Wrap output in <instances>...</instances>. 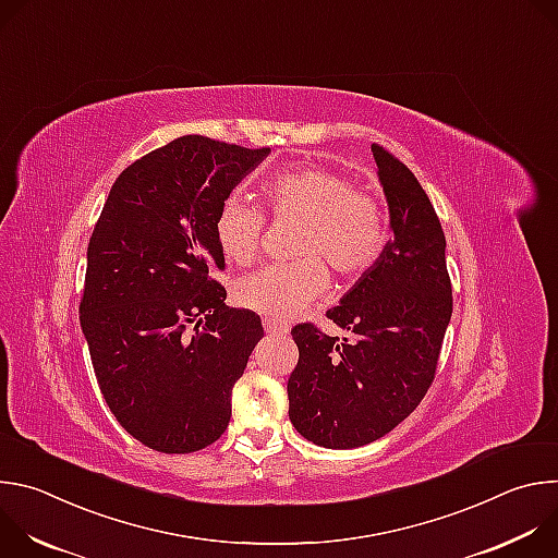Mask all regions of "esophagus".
Segmentation results:
<instances>
[{
  "mask_svg": "<svg viewBox=\"0 0 558 558\" xmlns=\"http://www.w3.org/2000/svg\"><path fill=\"white\" fill-rule=\"evenodd\" d=\"M263 327L267 333H274V336L289 333V327L282 320H276V317H263Z\"/></svg>",
  "mask_w": 558,
  "mask_h": 558,
  "instance_id": "obj_1",
  "label": "esophagus"
}]
</instances>
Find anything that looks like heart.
Wrapping results in <instances>:
<instances>
[{
  "mask_svg": "<svg viewBox=\"0 0 558 558\" xmlns=\"http://www.w3.org/2000/svg\"><path fill=\"white\" fill-rule=\"evenodd\" d=\"M263 196L276 220L298 218L291 263L267 265L238 280L235 302L289 320L320 298L329 284V263L338 274L366 271L388 241V218L381 201L320 166H304L269 179ZM265 214L238 194H229L216 214L214 233L222 256L250 265L260 252Z\"/></svg>",
  "mask_w": 558,
  "mask_h": 558,
  "instance_id": "b5f03b06",
  "label": "heart"
}]
</instances>
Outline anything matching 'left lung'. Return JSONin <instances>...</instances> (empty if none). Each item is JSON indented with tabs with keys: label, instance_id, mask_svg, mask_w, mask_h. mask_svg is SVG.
<instances>
[{
	"label": "left lung",
	"instance_id": "obj_1",
	"mask_svg": "<svg viewBox=\"0 0 558 558\" xmlns=\"http://www.w3.org/2000/svg\"><path fill=\"white\" fill-rule=\"evenodd\" d=\"M371 151L392 238L327 311L349 338H331L311 323L291 331L300 357L287 384L289 420L304 439L338 450L384 437L420 407L452 315L435 207L400 158L377 143Z\"/></svg>",
	"mask_w": 558,
	"mask_h": 558
}]
</instances>
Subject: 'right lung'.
<instances>
[{"label": "right lung", "instance_id": "add662e5", "mask_svg": "<svg viewBox=\"0 0 558 558\" xmlns=\"http://www.w3.org/2000/svg\"><path fill=\"white\" fill-rule=\"evenodd\" d=\"M269 151L179 136L119 174L90 235L78 320L106 404L151 450L185 454L225 433L265 336L254 311L225 304L214 222Z\"/></svg>", "mask_w": 558, "mask_h": 558}]
</instances>
